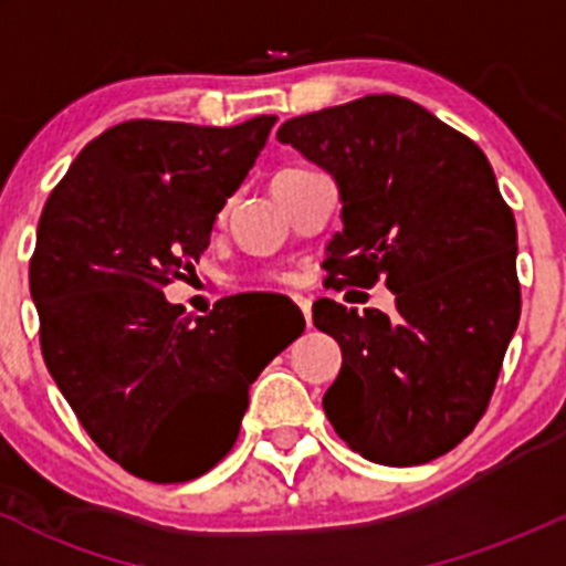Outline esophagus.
<instances>
[{
    "mask_svg": "<svg viewBox=\"0 0 566 566\" xmlns=\"http://www.w3.org/2000/svg\"><path fill=\"white\" fill-rule=\"evenodd\" d=\"M293 298H295V304H298V310L304 312L306 323L312 325V301H310V298H304V295H293Z\"/></svg>",
    "mask_w": 566,
    "mask_h": 566,
    "instance_id": "34e87169",
    "label": "esophagus"
}]
</instances>
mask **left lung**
Masks as SVG:
<instances>
[{
	"instance_id": "obj_1",
	"label": "left lung",
	"mask_w": 566,
	"mask_h": 566,
	"mask_svg": "<svg viewBox=\"0 0 566 566\" xmlns=\"http://www.w3.org/2000/svg\"><path fill=\"white\" fill-rule=\"evenodd\" d=\"M276 139L334 177L342 232L334 287L386 279L397 315L319 298L312 319L342 347L323 408L380 465H421L476 427L521 319L515 216L488 156L399 95L293 117Z\"/></svg>"
}]
</instances>
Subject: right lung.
Segmentation results:
<instances>
[{
    "mask_svg": "<svg viewBox=\"0 0 566 566\" xmlns=\"http://www.w3.org/2000/svg\"><path fill=\"white\" fill-rule=\"evenodd\" d=\"M273 123H119L78 153L40 216L30 293L45 367L134 476L210 471L235 443L256 375L304 331L256 339L235 298L191 317L161 293L208 249Z\"/></svg>",
    "mask_w": 566,
    "mask_h": 566,
    "instance_id": "obj_1",
    "label": "right lung"
}]
</instances>
